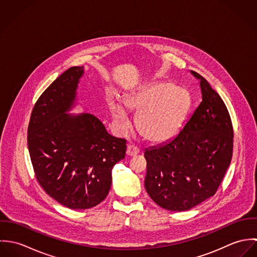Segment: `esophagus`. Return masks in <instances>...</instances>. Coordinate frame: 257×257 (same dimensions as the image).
Returning a JSON list of instances; mask_svg holds the SVG:
<instances>
[{
  "label": "esophagus",
  "mask_w": 257,
  "mask_h": 257,
  "mask_svg": "<svg viewBox=\"0 0 257 257\" xmlns=\"http://www.w3.org/2000/svg\"><path fill=\"white\" fill-rule=\"evenodd\" d=\"M138 153H140V149L135 146H128L126 148V154L128 156H135Z\"/></svg>",
  "instance_id": "34e87169"
}]
</instances>
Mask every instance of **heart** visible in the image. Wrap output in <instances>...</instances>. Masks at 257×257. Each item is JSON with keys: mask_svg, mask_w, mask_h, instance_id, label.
<instances>
[{"mask_svg": "<svg viewBox=\"0 0 257 257\" xmlns=\"http://www.w3.org/2000/svg\"><path fill=\"white\" fill-rule=\"evenodd\" d=\"M126 110L139 111L136 125L140 135L149 142L161 143L171 139L181 128L191 109L192 97L188 90L169 82H157L126 95ZM113 118L121 128L130 124L121 103L109 101Z\"/></svg>", "mask_w": 257, "mask_h": 257, "instance_id": "1", "label": "heart"}]
</instances>
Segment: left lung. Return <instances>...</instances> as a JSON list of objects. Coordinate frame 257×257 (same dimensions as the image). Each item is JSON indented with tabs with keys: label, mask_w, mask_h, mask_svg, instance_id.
I'll return each mask as SVG.
<instances>
[{
	"label": "left lung",
	"mask_w": 257,
	"mask_h": 257,
	"mask_svg": "<svg viewBox=\"0 0 257 257\" xmlns=\"http://www.w3.org/2000/svg\"><path fill=\"white\" fill-rule=\"evenodd\" d=\"M201 80L202 102L177 136L145 152V186L161 208L181 212L214 196L230 164L233 128L229 112L208 81Z\"/></svg>",
	"instance_id": "8db88e82"
}]
</instances>
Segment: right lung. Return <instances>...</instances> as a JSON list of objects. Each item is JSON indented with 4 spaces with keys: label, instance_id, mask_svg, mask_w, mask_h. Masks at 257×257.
I'll return each mask as SVG.
<instances>
[{
    "label": "right lung",
    "instance_id": "add662e5",
    "mask_svg": "<svg viewBox=\"0 0 257 257\" xmlns=\"http://www.w3.org/2000/svg\"><path fill=\"white\" fill-rule=\"evenodd\" d=\"M84 67L61 74L37 99L28 127V147L40 187L61 205L84 210L105 200L113 165L126 141L109 135L94 115L70 116Z\"/></svg>",
    "mask_w": 257,
    "mask_h": 257
}]
</instances>
